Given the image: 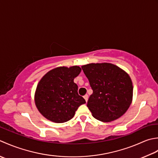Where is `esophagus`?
Instances as JSON below:
<instances>
[{"mask_svg":"<svg viewBox=\"0 0 158 158\" xmlns=\"http://www.w3.org/2000/svg\"><path fill=\"white\" fill-rule=\"evenodd\" d=\"M84 98H85L86 102H87V101H88V99H89V96H88V95H85V96H84Z\"/></svg>","mask_w":158,"mask_h":158,"instance_id":"1","label":"esophagus"}]
</instances>
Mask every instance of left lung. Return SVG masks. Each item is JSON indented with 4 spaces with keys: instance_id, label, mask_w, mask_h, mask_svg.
<instances>
[{
    "instance_id": "1",
    "label": "left lung",
    "mask_w": 158,
    "mask_h": 158,
    "mask_svg": "<svg viewBox=\"0 0 158 158\" xmlns=\"http://www.w3.org/2000/svg\"><path fill=\"white\" fill-rule=\"evenodd\" d=\"M82 69L93 89L87 107L93 117L110 122L123 115L132 102V82L127 72L112 63H90Z\"/></svg>"
}]
</instances>
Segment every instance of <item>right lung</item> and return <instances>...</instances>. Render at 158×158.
<instances>
[{
  "label": "right lung",
  "mask_w": 158,
  "mask_h": 158,
  "mask_svg": "<svg viewBox=\"0 0 158 158\" xmlns=\"http://www.w3.org/2000/svg\"><path fill=\"white\" fill-rule=\"evenodd\" d=\"M80 72L78 66L59 67L40 80L35 93V103L45 118L54 123H64L73 117L80 105L85 104L73 82Z\"/></svg>",
  "instance_id": "obj_1"
}]
</instances>
